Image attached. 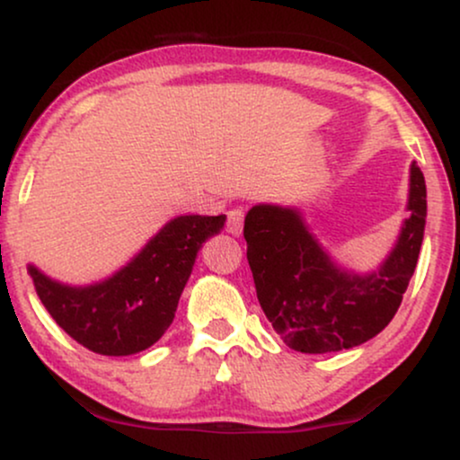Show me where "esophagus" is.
I'll return each instance as SVG.
<instances>
[{
    "mask_svg": "<svg viewBox=\"0 0 460 460\" xmlns=\"http://www.w3.org/2000/svg\"><path fill=\"white\" fill-rule=\"evenodd\" d=\"M242 225H244V212H242V209H231V212L226 214V231L237 237L242 234Z\"/></svg>",
    "mask_w": 460,
    "mask_h": 460,
    "instance_id": "34e87169",
    "label": "esophagus"
}]
</instances>
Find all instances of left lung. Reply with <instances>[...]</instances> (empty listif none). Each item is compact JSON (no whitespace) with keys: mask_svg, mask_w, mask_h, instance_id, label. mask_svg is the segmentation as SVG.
Here are the masks:
<instances>
[{"mask_svg":"<svg viewBox=\"0 0 460 460\" xmlns=\"http://www.w3.org/2000/svg\"><path fill=\"white\" fill-rule=\"evenodd\" d=\"M406 218L374 270L344 266L320 244L296 205L260 203L244 218L246 257L257 298L292 350L340 352L376 337L402 303L426 226V181L411 162Z\"/></svg>","mask_w":460,"mask_h":460,"instance_id":"8db88e82","label":"left lung"}]
</instances>
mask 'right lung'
<instances>
[{
    "mask_svg": "<svg viewBox=\"0 0 460 460\" xmlns=\"http://www.w3.org/2000/svg\"><path fill=\"white\" fill-rule=\"evenodd\" d=\"M226 216H175L131 260L102 281L62 283L28 263L40 303L60 329L88 350L128 357L168 331L200 246L220 234Z\"/></svg>",
    "mask_w": 460,
    "mask_h": 460,
    "instance_id": "right-lung-1",
    "label": "right lung"
}]
</instances>
